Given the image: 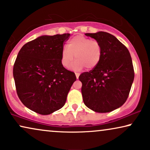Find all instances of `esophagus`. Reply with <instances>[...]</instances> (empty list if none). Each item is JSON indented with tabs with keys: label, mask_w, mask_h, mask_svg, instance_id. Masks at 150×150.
<instances>
[{
	"label": "esophagus",
	"mask_w": 150,
	"mask_h": 150,
	"mask_svg": "<svg viewBox=\"0 0 150 150\" xmlns=\"http://www.w3.org/2000/svg\"><path fill=\"white\" fill-rule=\"evenodd\" d=\"M75 75H76L77 79H78L79 78V73H75Z\"/></svg>",
	"instance_id": "esophagus-1"
}]
</instances>
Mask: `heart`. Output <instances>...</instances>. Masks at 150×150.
I'll use <instances>...</instances> for the list:
<instances>
[{
  "mask_svg": "<svg viewBox=\"0 0 150 150\" xmlns=\"http://www.w3.org/2000/svg\"><path fill=\"white\" fill-rule=\"evenodd\" d=\"M102 55L101 44L83 35H77L70 40L67 47H64L61 53V62L66 68H69L75 58L73 69L79 70L86 67L92 69L100 62Z\"/></svg>",
  "mask_w": 150,
  "mask_h": 150,
  "instance_id": "obj_1",
  "label": "heart"
}]
</instances>
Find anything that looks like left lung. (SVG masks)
Wrapping results in <instances>:
<instances>
[{
    "label": "left lung",
    "instance_id": "obj_1",
    "mask_svg": "<svg viewBox=\"0 0 150 150\" xmlns=\"http://www.w3.org/2000/svg\"><path fill=\"white\" fill-rule=\"evenodd\" d=\"M101 44L102 55L97 67L79 75L84 104L96 112L121 107L129 96L134 78L130 53L117 38L107 32L86 33Z\"/></svg>",
    "mask_w": 150,
    "mask_h": 150
}]
</instances>
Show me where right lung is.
<instances>
[{
  "label": "right lung",
  "mask_w": 150,
  "mask_h": 150,
  "mask_svg": "<svg viewBox=\"0 0 150 150\" xmlns=\"http://www.w3.org/2000/svg\"><path fill=\"white\" fill-rule=\"evenodd\" d=\"M69 33L42 35L20 50L13 69L17 95L28 108L47 115L65 104L76 81L73 72L61 62L63 45Z\"/></svg>",
  "instance_id": "right-lung-1"
}]
</instances>
